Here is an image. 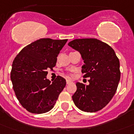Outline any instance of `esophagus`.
Wrapping results in <instances>:
<instances>
[{"label": "esophagus", "instance_id": "obj_1", "mask_svg": "<svg viewBox=\"0 0 134 134\" xmlns=\"http://www.w3.org/2000/svg\"><path fill=\"white\" fill-rule=\"evenodd\" d=\"M72 81L71 80H69V79H68V80H66V83L67 84H70V83H72Z\"/></svg>", "mask_w": 134, "mask_h": 134}]
</instances>
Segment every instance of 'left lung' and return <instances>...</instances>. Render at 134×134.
Masks as SVG:
<instances>
[{
    "mask_svg": "<svg viewBox=\"0 0 134 134\" xmlns=\"http://www.w3.org/2000/svg\"><path fill=\"white\" fill-rule=\"evenodd\" d=\"M78 51L85 64L83 77H90L87 85L77 82L72 96L80 110L94 113L101 110L113 99L120 79L119 59L112 47L97 39H77L68 43Z\"/></svg>",
    "mask_w": 134,
    "mask_h": 134,
    "instance_id": "1",
    "label": "left lung"
}]
</instances>
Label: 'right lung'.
I'll return each mask as SVG.
<instances>
[{
	"instance_id": "obj_1",
	"label": "right lung",
	"mask_w": 134,
	"mask_h": 134,
	"mask_svg": "<svg viewBox=\"0 0 134 134\" xmlns=\"http://www.w3.org/2000/svg\"><path fill=\"white\" fill-rule=\"evenodd\" d=\"M68 39H38L25 46L12 62L10 78L15 95L28 112L42 114L51 110L66 86L64 77L51 81L46 79L53 70L57 57Z\"/></svg>"
}]
</instances>
